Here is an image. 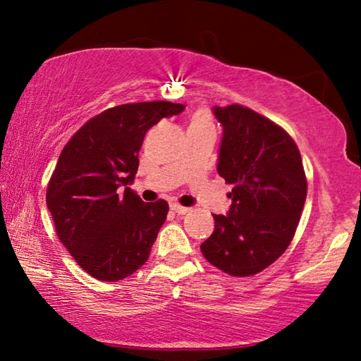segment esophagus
<instances>
[{"instance_id":"1","label":"esophagus","mask_w":361,"mask_h":361,"mask_svg":"<svg viewBox=\"0 0 361 361\" xmlns=\"http://www.w3.org/2000/svg\"><path fill=\"white\" fill-rule=\"evenodd\" d=\"M170 209H171V211H173V212H176V214H180V215H185V214H188V212H190V211H191V209H190V207L180 206V204H176V202H173V204H171V206H170Z\"/></svg>"}]
</instances>
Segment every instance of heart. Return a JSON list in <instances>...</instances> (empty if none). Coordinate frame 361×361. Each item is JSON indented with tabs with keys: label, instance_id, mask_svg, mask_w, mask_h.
Returning a JSON list of instances; mask_svg holds the SVG:
<instances>
[{
	"label": "heart",
	"instance_id": "heart-1",
	"mask_svg": "<svg viewBox=\"0 0 361 361\" xmlns=\"http://www.w3.org/2000/svg\"><path fill=\"white\" fill-rule=\"evenodd\" d=\"M190 128H211L214 129V123L211 115L206 110H197L195 115L191 116Z\"/></svg>",
	"mask_w": 361,
	"mask_h": 361
}]
</instances>
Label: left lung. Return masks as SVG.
<instances>
[{
	"instance_id": "obj_1",
	"label": "left lung",
	"mask_w": 361,
	"mask_h": 361,
	"mask_svg": "<svg viewBox=\"0 0 361 361\" xmlns=\"http://www.w3.org/2000/svg\"><path fill=\"white\" fill-rule=\"evenodd\" d=\"M224 126L217 171L233 186L227 215H215L201 245L206 259L235 277L264 271L298 227L306 176L297 144L281 126L241 105L214 106Z\"/></svg>"
}]
</instances>
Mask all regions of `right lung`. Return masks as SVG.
<instances>
[{
  "mask_svg": "<svg viewBox=\"0 0 361 361\" xmlns=\"http://www.w3.org/2000/svg\"><path fill=\"white\" fill-rule=\"evenodd\" d=\"M185 105L141 102L102 111L69 139L47 190L56 235L94 279L118 282L149 259L169 204L144 202L129 185L150 128Z\"/></svg>",
  "mask_w": 361,
  "mask_h": 361,
  "instance_id": "obj_1",
  "label": "right lung"
}]
</instances>
